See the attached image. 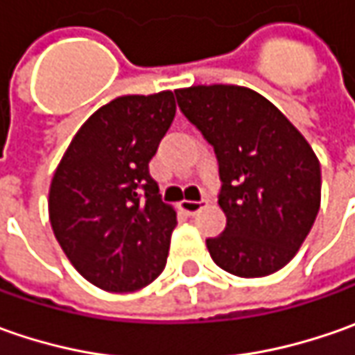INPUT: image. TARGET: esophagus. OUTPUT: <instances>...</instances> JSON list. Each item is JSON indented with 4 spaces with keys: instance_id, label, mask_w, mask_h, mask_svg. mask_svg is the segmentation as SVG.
Segmentation results:
<instances>
[{
    "instance_id": "obj_1",
    "label": "esophagus",
    "mask_w": 355,
    "mask_h": 355,
    "mask_svg": "<svg viewBox=\"0 0 355 355\" xmlns=\"http://www.w3.org/2000/svg\"><path fill=\"white\" fill-rule=\"evenodd\" d=\"M205 205H207V201H205V199H201V201H189V199H185V201L180 203L182 211L187 213V215H196V213L201 211Z\"/></svg>"
}]
</instances>
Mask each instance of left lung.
Returning <instances> with one entry per match:
<instances>
[{
  "instance_id": "obj_1",
  "label": "left lung",
  "mask_w": 355,
  "mask_h": 355,
  "mask_svg": "<svg viewBox=\"0 0 355 355\" xmlns=\"http://www.w3.org/2000/svg\"><path fill=\"white\" fill-rule=\"evenodd\" d=\"M185 118L211 144L223 182L225 231L207 239L215 265L259 279L294 259L320 209V162L263 94L237 85L175 90Z\"/></svg>"
}]
</instances>
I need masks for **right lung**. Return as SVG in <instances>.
Wrapping results in <instances>:
<instances>
[{
	"mask_svg": "<svg viewBox=\"0 0 355 355\" xmlns=\"http://www.w3.org/2000/svg\"><path fill=\"white\" fill-rule=\"evenodd\" d=\"M173 116L171 90L118 96L78 128L51 180L53 233L71 265L103 291L134 293L166 266L178 221L148 164Z\"/></svg>",
	"mask_w": 355,
	"mask_h": 355,
	"instance_id": "add662e5",
	"label": "right lung"
}]
</instances>
